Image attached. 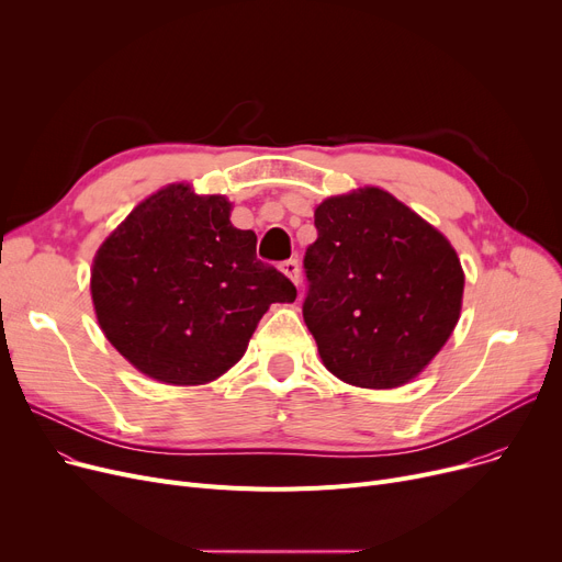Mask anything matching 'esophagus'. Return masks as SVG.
<instances>
[{"label":"esophagus","instance_id":"obj_1","mask_svg":"<svg viewBox=\"0 0 562 562\" xmlns=\"http://www.w3.org/2000/svg\"><path fill=\"white\" fill-rule=\"evenodd\" d=\"M280 271L293 282V284H299L301 282V266H299V261L296 259H286V261H282L280 263Z\"/></svg>","mask_w":562,"mask_h":562}]
</instances>
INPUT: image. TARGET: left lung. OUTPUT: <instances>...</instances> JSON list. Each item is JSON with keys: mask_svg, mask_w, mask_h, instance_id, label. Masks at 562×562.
I'll use <instances>...</instances> for the list:
<instances>
[{"mask_svg": "<svg viewBox=\"0 0 562 562\" xmlns=\"http://www.w3.org/2000/svg\"><path fill=\"white\" fill-rule=\"evenodd\" d=\"M303 266V318L330 373L394 390L419 375L460 318L464 273L441 232L378 187L323 200Z\"/></svg>", "mask_w": 562, "mask_h": 562, "instance_id": "obj_1", "label": "left lung"}]
</instances>
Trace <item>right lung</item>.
Masks as SVG:
<instances>
[{"mask_svg":"<svg viewBox=\"0 0 562 562\" xmlns=\"http://www.w3.org/2000/svg\"><path fill=\"white\" fill-rule=\"evenodd\" d=\"M223 195L170 184L100 246L91 293L106 339L147 378L204 385L244 358L271 303L296 286L257 259V236L229 223Z\"/></svg>","mask_w":562,"mask_h":562,"instance_id":"right-lung-1","label":"right lung"}]
</instances>
